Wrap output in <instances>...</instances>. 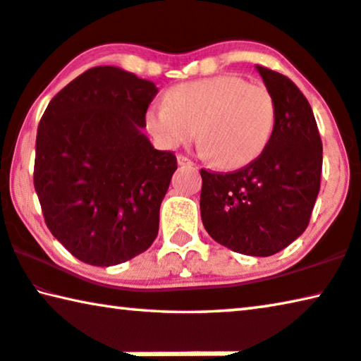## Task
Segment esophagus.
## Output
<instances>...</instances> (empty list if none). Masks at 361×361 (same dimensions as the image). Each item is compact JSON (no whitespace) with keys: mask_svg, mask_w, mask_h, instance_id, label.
I'll list each match as a JSON object with an SVG mask.
<instances>
[{"mask_svg":"<svg viewBox=\"0 0 361 361\" xmlns=\"http://www.w3.org/2000/svg\"><path fill=\"white\" fill-rule=\"evenodd\" d=\"M177 164H179V166H193V161L190 158L184 157V154H179V157H177Z\"/></svg>","mask_w":361,"mask_h":361,"instance_id":"1","label":"esophagus"}]
</instances>
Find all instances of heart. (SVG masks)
Wrapping results in <instances>:
<instances>
[{
    "label": "heart",
    "instance_id": "b5f03b06",
    "mask_svg": "<svg viewBox=\"0 0 361 361\" xmlns=\"http://www.w3.org/2000/svg\"><path fill=\"white\" fill-rule=\"evenodd\" d=\"M149 134L164 148L198 142L204 157L224 169L242 168L264 152L276 126L271 92L237 74H219L176 85L166 102L147 109Z\"/></svg>",
    "mask_w": 361,
    "mask_h": 361
}]
</instances>
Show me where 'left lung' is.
<instances>
[{
    "instance_id": "8db88e82",
    "label": "left lung",
    "mask_w": 361,
    "mask_h": 361,
    "mask_svg": "<svg viewBox=\"0 0 361 361\" xmlns=\"http://www.w3.org/2000/svg\"><path fill=\"white\" fill-rule=\"evenodd\" d=\"M276 104L273 137L259 157L234 173L202 169L200 212L216 242L269 257L300 237L319 193L323 143L312 106L289 77L257 66Z\"/></svg>"
}]
</instances>
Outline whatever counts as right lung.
I'll return each instance as SVG.
<instances>
[{"instance_id":"obj_1","label":"right lung","mask_w":361,"mask_h":361,"mask_svg":"<svg viewBox=\"0 0 361 361\" xmlns=\"http://www.w3.org/2000/svg\"><path fill=\"white\" fill-rule=\"evenodd\" d=\"M153 82L98 66L66 85L37 130L33 185L51 234L93 266L140 255L158 235L177 169L143 134Z\"/></svg>"}]
</instances>
